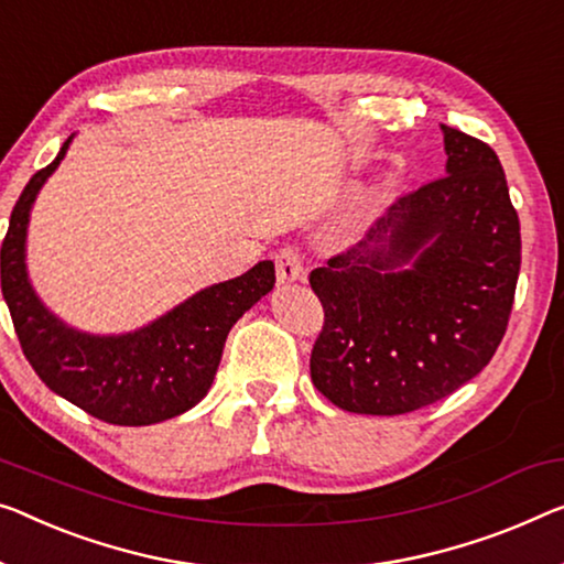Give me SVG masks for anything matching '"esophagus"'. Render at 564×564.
I'll use <instances>...</instances> for the list:
<instances>
[{"label":"esophagus","mask_w":564,"mask_h":564,"mask_svg":"<svg viewBox=\"0 0 564 564\" xmlns=\"http://www.w3.org/2000/svg\"><path fill=\"white\" fill-rule=\"evenodd\" d=\"M275 279L279 283H299L306 279L304 260H301L296 248H281L275 256Z\"/></svg>","instance_id":"1"}]
</instances>
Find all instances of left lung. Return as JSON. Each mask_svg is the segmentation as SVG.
I'll use <instances>...</instances> for the list:
<instances>
[{
	"mask_svg": "<svg viewBox=\"0 0 564 564\" xmlns=\"http://www.w3.org/2000/svg\"><path fill=\"white\" fill-rule=\"evenodd\" d=\"M441 131L445 176L308 275L324 306L311 380L347 413L405 415L448 398L507 332L522 265L507 176L489 144Z\"/></svg>",
	"mask_w": 564,
	"mask_h": 564,
	"instance_id": "1",
	"label": "left lung"
}]
</instances>
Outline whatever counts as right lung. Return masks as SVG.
<instances>
[{
  "instance_id": "obj_1",
  "label": "right lung",
  "mask_w": 564,
  "mask_h": 564,
  "mask_svg": "<svg viewBox=\"0 0 564 564\" xmlns=\"http://www.w3.org/2000/svg\"><path fill=\"white\" fill-rule=\"evenodd\" d=\"M73 137L32 176L12 209L0 250L2 296L24 357L55 394L113 425L162 423L187 413L213 388L232 324L273 291V260L207 285L137 332L88 334L67 326L30 283L28 225L42 184L65 159Z\"/></svg>"
}]
</instances>
